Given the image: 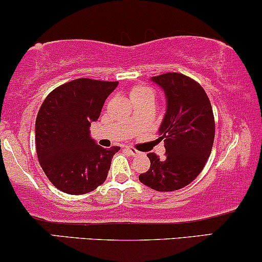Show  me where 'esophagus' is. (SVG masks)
I'll list each match as a JSON object with an SVG mask.
<instances>
[{"mask_svg": "<svg viewBox=\"0 0 262 262\" xmlns=\"http://www.w3.org/2000/svg\"><path fill=\"white\" fill-rule=\"evenodd\" d=\"M126 150L128 151V153L131 154L132 157H136V156H140V151H138L137 149H135V148H132V147H126Z\"/></svg>", "mask_w": 262, "mask_h": 262, "instance_id": "1", "label": "esophagus"}]
</instances>
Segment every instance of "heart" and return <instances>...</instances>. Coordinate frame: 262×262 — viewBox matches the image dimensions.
I'll list each match as a JSON object with an SVG mask.
<instances>
[{
  "label": "heart",
  "instance_id": "obj_1",
  "mask_svg": "<svg viewBox=\"0 0 262 262\" xmlns=\"http://www.w3.org/2000/svg\"><path fill=\"white\" fill-rule=\"evenodd\" d=\"M130 98L132 102H136L144 98H154V95H153V91H151L149 87L143 86V85H137V86H134L130 90Z\"/></svg>",
  "mask_w": 262,
  "mask_h": 262
}]
</instances>
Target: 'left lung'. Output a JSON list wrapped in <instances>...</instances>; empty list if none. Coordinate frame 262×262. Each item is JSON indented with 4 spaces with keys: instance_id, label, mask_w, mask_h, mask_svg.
<instances>
[{
    "instance_id": "left-lung-1",
    "label": "left lung",
    "mask_w": 262,
    "mask_h": 262,
    "mask_svg": "<svg viewBox=\"0 0 262 262\" xmlns=\"http://www.w3.org/2000/svg\"><path fill=\"white\" fill-rule=\"evenodd\" d=\"M151 80L166 96L159 128L166 153L165 158L148 154L150 167L140 181L158 192H172L189 185L204 169L214 144V113L204 89L192 77L166 73Z\"/></svg>"
}]
</instances>
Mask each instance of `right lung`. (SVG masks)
Wrapping results in <instances>:
<instances>
[{"label": "right lung", "instance_id": "obj_1", "mask_svg": "<svg viewBox=\"0 0 262 262\" xmlns=\"http://www.w3.org/2000/svg\"><path fill=\"white\" fill-rule=\"evenodd\" d=\"M116 86L118 81L81 77L58 86L42 103L35 122L37 158L50 182L62 192L86 194L108 176L120 147L96 144L90 126Z\"/></svg>", "mask_w": 262, "mask_h": 262}]
</instances>
